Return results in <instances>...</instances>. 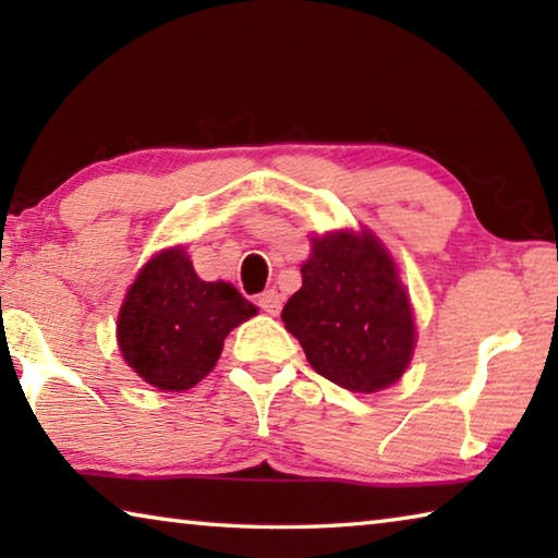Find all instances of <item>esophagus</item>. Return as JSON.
<instances>
[{
    "label": "esophagus",
    "mask_w": 558,
    "mask_h": 558,
    "mask_svg": "<svg viewBox=\"0 0 558 558\" xmlns=\"http://www.w3.org/2000/svg\"><path fill=\"white\" fill-rule=\"evenodd\" d=\"M258 307L263 310V313H268V315H278L280 307H282L280 292L272 290V288L266 290V292H260V295H258Z\"/></svg>",
    "instance_id": "esophagus-1"
}]
</instances>
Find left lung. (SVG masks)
Masks as SVG:
<instances>
[{
  "mask_svg": "<svg viewBox=\"0 0 558 558\" xmlns=\"http://www.w3.org/2000/svg\"><path fill=\"white\" fill-rule=\"evenodd\" d=\"M282 323L310 366L354 393L389 389L415 347L409 292L372 231L315 235Z\"/></svg>",
  "mask_w": 558,
  "mask_h": 558,
  "instance_id": "1",
  "label": "left lung"
}]
</instances>
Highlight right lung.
Instances as JSON below:
<instances>
[{
	"instance_id": "obj_1",
	"label": "right lung",
	"mask_w": 558,
	"mask_h": 558,
	"mask_svg": "<svg viewBox=\"0 0 558 558\" xmlns=\"http://www.w3.org/2000/svg\"><path fill=\"white\" fill-rule=\"evenodd\" d=\"M231 282H206L184 245L157 253L132 282L118 315L122 359L159 391H186L219 362L223 339L256 315Z\"/></svg>"
}]
</instances>
